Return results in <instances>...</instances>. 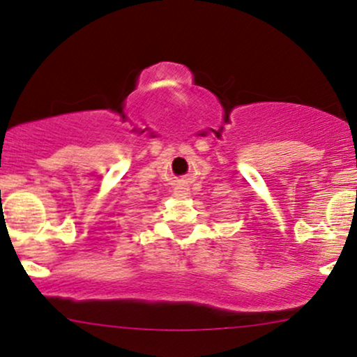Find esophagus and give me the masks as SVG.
I'll return each instance as SVG.
<instances>
[{"instance_id":"esophagus-1","label":"esophagus","mask_w":357,"mask_h":357,"mask_svg":"<svg viewBox=\"0 0 357 357\" xmlns=\"http://www.w3.org/2000/svg\"><path fill=\"white\" fill-rule=\"evenodd\" d=\"M173 196L176 197V199H183V197L190 196V190H188L186 186H176L173 191Z\"/></svg>"}]
</instances>
